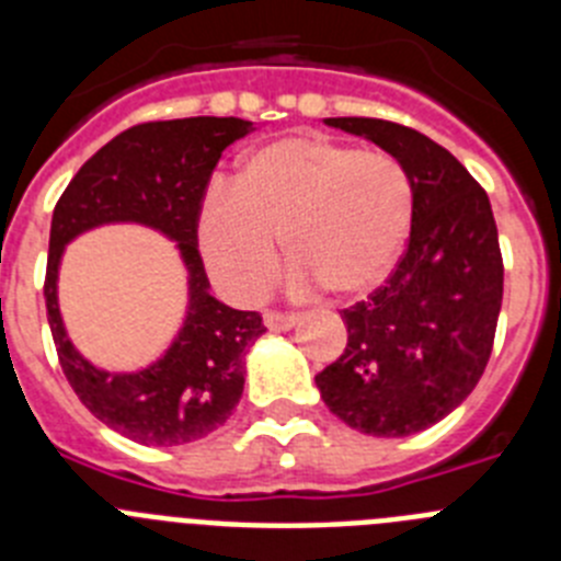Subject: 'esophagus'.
Returning a JSON list of instances; mask_svg holds the SVG:
<instances>
[{
    "instance_id": "obj_1",
    "label": "esophagus",
    "mask_w": 561,
    "mask_h": 561,
    "mask_svg": "<svg viewBox=\"0 0 561 561\" xmlns=\"http://www.w3.org/2000/svg\"><path fill=\"white\" fill-rule=\"evenodd\" d=\"M264 323L272 331H289L297 323V314H291V311H266Z\"/></svg>"
}]
</instances>
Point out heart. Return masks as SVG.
Here are the masks:
<instances>
[{"instance_id":"1","label":"heart","mask_w":561,"mask_h":561,"mask_svg":"<svg viewBox=\"0 0 561 561\" xmlns=\"http://www.w3.org/2000/svg\"><path fill=\"white\" fill-rule=\"evenodd\" d=\"M410 168L381 148L289 134L255 148L232 187L213 185L199 210V250L238 300L270 289L277 241L334 297H362L393 272L415 219Z\"/></svg>"}]
</instances>
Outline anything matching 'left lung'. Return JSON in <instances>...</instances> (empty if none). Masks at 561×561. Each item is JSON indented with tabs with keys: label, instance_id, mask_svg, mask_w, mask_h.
<instances>
[{
	"label": "left lung",
	"instance_id": "left-lung-1",
	"mask_svg": "<svg viewBox=\"0 0 561 561\" xmlns=\"http://www.w3.org/2000/svg\"><path fill=\"white\" fill-rule=\"evenodd\" d=\"M396 153L415 180L410 244L365 300L342 309L348 345L314 376L325 408L376 438L433 427L472 393L492 356L503 255L483 187L447 148L376 117H329Z\"/></svg>",
	"mask_w": 561,
	"mask_h": 561
}]
</instances>
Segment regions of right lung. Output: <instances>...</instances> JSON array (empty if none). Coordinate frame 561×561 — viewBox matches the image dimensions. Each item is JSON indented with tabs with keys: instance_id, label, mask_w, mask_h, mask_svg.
<instances>
[{
	"instance_id": "add662e5",
	"label": "right lung",
	"mask_w": 561,
	"mask_h": 561,
	"mask_svg": "<svg viewBox=\"0 0 561 561\" xmlns=\"http://www.w3.org/2000/svg\"><path fill=\"white\" fill-rule=\"evenodd\" d=\"M250 126L238 117H182L126 128L83 162L53 210L44 300L61 370L89 413L146 447H176L216 433L244 393V354L266 331L257 311L230 309L207 291L199 255V210L213 168ZM108 220L165 231L188 270L192 300L181 336L162 360L137 375L89 366L71 348L57 311L62 247Z\"/></svg>"
}]
</instances>
